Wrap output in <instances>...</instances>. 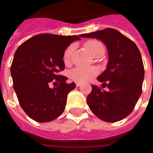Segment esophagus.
Returning <instances> with one entry per match:
<instances>
[{
  "label": "esophagus",
  "mask_w": 153,
  "mask_h": 153,
  "mask_svg": "<svg viewBox=\"0 0 153 153\" xmlns=\"http://www.w3.org/2000/svg\"><path fill=\"white\" fill-rule=\"evenodd\" d=\"M75 84H76L77 87H79V86H81V85H82V83H79V82H76V83H75Z\"/></svg>",
  "instance_id": "34e87169"
}]
</instances>
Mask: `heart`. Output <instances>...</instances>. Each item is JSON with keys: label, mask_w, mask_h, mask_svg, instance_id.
Instances as JSON below:
<instances>
[{"label": "heart", "mask_w": 153, "mask_h": 153, "mask_svg": "<svg viewBox=\"0 0 153 153\" xmlns=\"http://www.w3.org/2000/svg\"><path fill=\"white\" fill-rule=\"evenodd\" d=\"M85 47L88 50L93 56H97V54L105 51V48L102 42L97 40H90L85 42ZM74 50V46L70 45L66 47L63 54V60L65 64L70 63L71 55ZM98 74V70L96 67H84L76 66L70 70V77L71 79L77 82H86Z\"/></svg>", "instance_id": "heart-1"}]
</instances>
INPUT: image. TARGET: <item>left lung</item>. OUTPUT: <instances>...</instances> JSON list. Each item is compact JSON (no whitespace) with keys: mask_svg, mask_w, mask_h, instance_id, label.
Listing matches in <instances>:
<instances>
[{"mask_svg":"<svg viewBox=\"0 0 153 153\" xmlns=\"http://www.w3.org/2000/svg\"><path fill=\"white\" fill-rule=\"evenodd\" d=\"M102 40L109 54L106 70L97 79L102 88L92 85L87 97L90 110L106 122H117L133 111L142 93L144 67L136 44L114 28L80 35Z\"/></svg>","mask_w":153,"mask_h":153,"instance_id":"obj_1","label":"left lung"}]
</instances>
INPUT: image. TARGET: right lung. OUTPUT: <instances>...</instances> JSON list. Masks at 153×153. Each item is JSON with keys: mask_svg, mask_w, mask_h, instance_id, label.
Segmentation results:
<instances>
[{"mask_svg": "<svg viewBox=\"0 0 153 153\" xmlns=\"http://www.w3.org/2000/svg\"><path fill=\"white\" fill-rule=\"evenodd\" d=\"M79 37L41 33L15 51L10 67L13 87L22 109L35 121H51L64 112L75 83H67V77L60 74L65 70L63 54Z\"/></svg>", "mask_w": 153, "mask_h": 153, "instance_id": "add662e5", "label": "right lung"}]
</instances>
